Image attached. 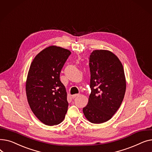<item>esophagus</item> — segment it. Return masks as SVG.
I'll use <instances>...</instances> for the list:
<instances>
[{
  "instance_id": "34e87169",
  "label": "esophagus",
  "mask_w": 152,
  "mask_h": 152,
  "mask_svg": "<svg viewBox=\"0 0 152 152\" xmlns=\"http://www.w3.org/2000/svg\"><path fill=\"white\" fill-rule=\"evenodd\" d=\"M80 95H81V94H79L73 95H72V98L75 99V98H76V97H79V96H80Z\"/></svg>"
}]
</instances>
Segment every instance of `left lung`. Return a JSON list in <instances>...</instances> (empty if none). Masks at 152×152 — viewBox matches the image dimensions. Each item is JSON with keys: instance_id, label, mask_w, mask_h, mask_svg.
<instances>
[{"instance_id": "8db88e82", "label": "left lung", "mask_w": 152, "mask_h": 152, "mask_svg": "<svg viewBox=\"0 0 152 152\" xmlns=\"http://www.w3.org/2000/svg\"><path fill=\"white\" fill-rule=\"evenodd\" d=\"M89 60L91 93L83 110L90 122L100 124L108 121L120 107L126 92V79L122 63L112 52L94 50Z\"/></svg>"}]
</instances>
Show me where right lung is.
<instances>
[{
  "label": "right lung",
  "instance_id": "obj_1",
  "mask_svg": "<svg viewBox=\"0 0 152 152\" xmlns=\"http://www.w3.org/2000/svg\"><path fill=\"white\" fill-rule=\"evenodd\" d=\"M71 53L63 48L50 46L36 56L29 69L28 103L35 116L48 126L60 124L67 112V94L60 75Z\"/></svg>",
  "mask_w": 152,
  "mask_h": 152
}]
</instances>
